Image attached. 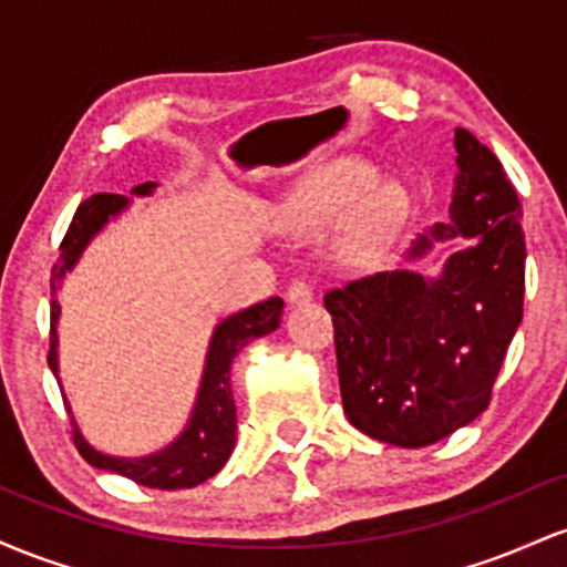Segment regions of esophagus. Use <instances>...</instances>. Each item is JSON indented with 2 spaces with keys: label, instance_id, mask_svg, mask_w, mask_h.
Wrapping results in <instances>:
<instances>
[{
  "label": "esophagus",
  "instance_id": "1",
  "mask_svg": "<svg viewBox=\"0 0 567 567\" xmlns=\"http://www.w3.org/2000/svg\"><path fill=\"white\" fill-rule=\"evenodd\" d=\"M286 297H289L291 305L310 302V300H313V286H310L308 281H302V278H295V281L289 284V291H286Z\"/></svg>",
  "mask_w": 567,
  "mask_h": 567
}]
</instances>
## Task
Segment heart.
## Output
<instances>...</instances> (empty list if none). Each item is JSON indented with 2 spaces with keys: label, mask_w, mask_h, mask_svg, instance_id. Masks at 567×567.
I'll list each match as a JSON object with an SVG mask.
<instances>
[{
  "label": "heart",
  "mask_w": 567,
  "mask_h": 567,
  "mask_svg": "<svg viewBox=\"0 0 567 567\" xmlns=\"http://www.w3.org/2000/svg\"><path fill=\"white\" fill-rule=\"evenodd\" d=\"M355 193V184H340V187H332L327 195H323L321 203H316L313 214H329L334 208H340L351 195ZM404 193L399 187H380L372 198L367 200L364 214H361L359 225H355L353 233V251L355 254H374L380 246H385L388 240L393 238L396 227L402 225L404 219ZM310 214V216H313Z\"/></svg>",
  "instance_id": "heart-1"
}]
</instances>
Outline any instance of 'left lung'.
Returning a JSON list of instances; mask_svg holds the SVG:
<instances>
[{
    "label": "left lung",
    "instance_id": "1",
    "mask_svg": "<svg viewBox=\"0 0 567 567\" xmlns=\"http://www.w3.org/2000/svg\"><path fill=\"white\" fill-rule=\"evenodd\" d=\"M457 174L450 225L431 240L472 244L425 281L410 270L374 272L323 295L332 313L337 372L355 429L399 447H425L487 410L523 321V203L493 150L455 128Z\"/></svg>",
    "mask_w": 567,
    "mask_h": 567
}]
</instances>
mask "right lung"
I'll use <instances>...</instances> for the list:
<instances>
[{
	"label": "right lung",
	"instance_id": "right-lung-1",
	"mask_svg": "<svg viewBox=\"0 0 567 567\" xmlns=\"http://www.w3.org/2000/svg\"><path fill=\"white\" fill-rule=\"evenodd\" d=\"M155 184L146 182L138 184L133 193L150 195ZM128 198L125 195L99 193L91 195L87 200L80 203L78 214H74L72 225H69L66 235L61 240V257L53 265L50 272V286H53V302H50V351L48 364L53 374L59 378V337H55V321H59V300H55V289L63 272L72 270L78 257L85 249L87 240L93 238L106 219L120 214L125 208ZM284 316V300L281 297H267V300L251 305V308L233 313L230 318L214 329L212 346H208L206 369H203L198 402H195L193 417L184 434L176 439L171 447L161 450V453L150 457H110L101 455L93 450L85 439L80 436L78 425L72 421V436L78 444L80 455L95 468H106V472L123 474L136 485L157 487V489H184L195 487L200 482L212 480L227 463L235 444V402H233V388H230V364L238 355L240 348L254 337H262L281 323ZM61 385V383H59ZM66 404V399H63ZM72 415V410H69Z\"/></svg>",
	"mask_w": 567,
	"mask_h": 567
}]
</instances>
